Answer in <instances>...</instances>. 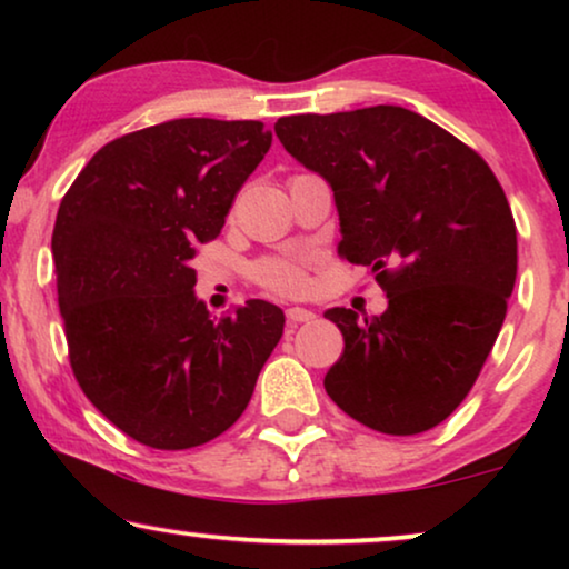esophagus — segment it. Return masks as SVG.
I'll use <instances>...</instances> for the list:
<instances>
[{
	"instance_id": "34e87169",
	"label": "esophagus",
	"mask_w": 569,
	"mask_h": 569,
	"mask_svg": "<svg viewBox=\"0 0 569 569\" xmlns=\"http://www.w3.org/2000/svg\"><path fill=\"white\" fill-rule=\"evenodd\" d=\"M313 318H316V313H313V310H308V308H287V321H290L292 326L310 323Z\"/></svg>"
}]
</instances>
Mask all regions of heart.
<instances>
[{
  "mask_svg": "<svg viewBox=\"0 0 569 569\" xmlns=\"http://www.w3.org/2000/svg\"><path fill=\"white\" fill-rule=\"evenodd\" d=\"M256 277H259V282L263 287H269V290H274L279 295H295L302 290V284H306V277H302V269L298 263L282 259L259 263Z\"/></svg>",
  "mask_w": 569,
  "mask_h": 569,
  "instance_id": "1",
  "label": "heart"
}]
</instances>
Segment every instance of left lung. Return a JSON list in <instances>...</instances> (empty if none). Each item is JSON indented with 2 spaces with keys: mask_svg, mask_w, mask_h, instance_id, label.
I'll return each instance as SVG.
<instances>
[{
  "mask_svg": "<svg viewBox=\"0 0 569 569\" xmlns=\"http://www.w3.org/2000/svg\"><path fill=\"white\" fill-rule=\"evenodd\" d=\"M279 142L331 186L339 253L386 290L383 316L326 310L345 355L323 386L370 430L417 435L453 415L508 313L516 220L471 147L401 106L284 116Z\"/></svg>",
  "mask_w": 569,
  "mask_h": 569,
  "instance_id": "1",
  "label": "left lung"
}]
</instances>
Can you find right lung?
Here are the masks:
<instances>
[{"label":"right lung","mask_w":569,"mask_h":569,"mask_svg":"<svg viewBox=\"0 0 569 569\" xmlns=\"http://www.w3.org/2000/svg\"><path fill=\"white\" fill-rule=\"evenodd\" d=\"M269 147L261 121H166L108 142L61 199L51 253L69 362L142 446H204L236 425L282 339L267 300L209 313L191 267Z\"/></svg>","instance_id":"right-lung-1"}]
</instances>
